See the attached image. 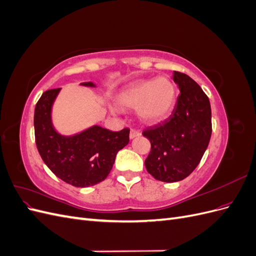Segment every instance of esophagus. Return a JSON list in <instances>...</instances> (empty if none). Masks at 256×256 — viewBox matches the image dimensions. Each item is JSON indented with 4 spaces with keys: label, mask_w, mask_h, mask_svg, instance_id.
<instances>
[{
    "label": "esophagus",
    "mask_w": 256,
    "mask_h": 256,
    "mask_svg": "<svg viewBox=\"0 0 256 256\" xmlns=\"http://www.w3.org/2000/svg\"><path fill=\"white\" fill-rule=\"evenodd\" d=\"M141 136V132L136 129H131L130 130V138H134L136 136Z\"/></svg>",
    "instance_id": "1"
}]
</instances>
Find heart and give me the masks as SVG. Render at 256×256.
<instances>
[{"label": "heart", "mask_w": 256, "mask_h": 256, "mask_svg": "<svg viewBox=\"0 0 256 256\" xmlns=\"http://www.w3.org/2000/svg\"><path fill=\"white\" fill-rule=\"evenodd\" d=\"M175 86L166 78L145 80L136 83L118 96V102L125 108H138L145 122H159L172 111L175 104Z\"/></svg>", "instance_id": "obj_1"}]
</instances>
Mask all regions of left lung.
I'll return each instance as SVG.
<instances>
[{
    "label": "left lung",
    "mask_w": 256,
    "mask_h": 256,
    "mask_svg": "<svg viewBox=\"0 0 256 256\" xmlns=\"http://www.w3.org/2000/svg\"><path fill=\"white\" fill-rule=\"evenodd\" d=\"M173 80L180 94L172 114L142 132L152 145L145 160L147 172L164 182L182 180L194 171L212 130L210 102L200 85L180 72H174Z\"/></svg>",
    "instance_id": "left-lung-1"
}]
</instances>
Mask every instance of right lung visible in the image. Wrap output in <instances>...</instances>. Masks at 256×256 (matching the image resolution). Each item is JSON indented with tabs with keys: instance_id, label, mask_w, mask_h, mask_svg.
Segmentation results:
<instances>
[{
	"instance_id": "obj_1",
	"label": "right lung",
	"mask_w": 256,
	"mask_h": 256,
	"mask_svg": "<svg viewBox=\"0 0 256 256\" xmlns=\"http://www.w3.org/2000/svg\"><path fill=\"white\" fill-rule=\"evenodd\" d=\"M95 86L92 82L81 83ZM60 88L46 90L34 113L35 142L38 152L51 172L78 188L104 180L111 172L116 154L129 143V128L111 131L92 126L72 136L58 134L51 122V109Z\"/></svg>"
}]
</instances>
